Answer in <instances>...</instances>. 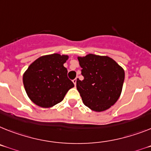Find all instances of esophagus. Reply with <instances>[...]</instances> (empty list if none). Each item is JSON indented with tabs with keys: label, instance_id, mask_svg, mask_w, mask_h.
I'll use <instances>...</instances> for the list:
<instances>
[{
	"label": "esophagus",
	"instance_id": "1",
	"mask_svg": "<svg viewBox=\"0 0 151 151\" xmlns=\"http://www.w3.org/2000/svg\"><path fill=\"white\" fill-rule=\"evenodd\" d=\"M77 81H78V78H75V79L73 81V83H74V85H75V86H76V84H77Z\"/></svg>",
	"mask_w": 151,
	"mask_h": 151
}]
</instances>
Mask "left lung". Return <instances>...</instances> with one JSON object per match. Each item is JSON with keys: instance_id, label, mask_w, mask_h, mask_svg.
I'll return each mask as SVG.
<instances>
[{"instance_id": "left-lung-1", "label": "left lung", "mask_w": 151, "mask_h": 151, "mask_svg": "<svg viewBox=\"0 0 151 151\" xmlns=\"http://www.w3.org/2000/svg\"><path fill=\"white\" fill-rule=\"evenodd\" d=\"M78 59L84 78L78 80L77 89L83 104L97 112L106 111L121 96L124 70L107 56L89 54Z\"/></svg>"}]
</instances>
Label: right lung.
Segmentation results:
<instances>
[{
	"mask_svg": "<svg viewBox=\"0 0 151 151\" xmlns=\"http://www.w3.org/2000/svg\"><path fill=\"white\" fill-rule=\"evenodd\" d=\"M68 58L64 54H48L29 66L23 74V83L33 103L44 108L51 107L61 102L68 91L74 87L64 67Z\"/></svg>",
	"mask_w": 151,
	"mask_h": 151,
	"instance_id": "add662e5",
	"label": "right lung"
}]
</instances>
